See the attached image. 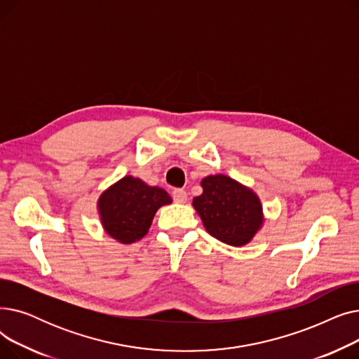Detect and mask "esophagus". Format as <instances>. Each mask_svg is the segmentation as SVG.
Segmentation results:
<instances>
[{
  "instance_id": "34e87169",
  "label": "esophagus",
  "mask_w": 359,
  "mask_h": 359,
  "mask_svg": "<svg viewBox=\"0 0 359 359\" xmlns=\"http://www.w3.org/2000/svg\"><path fill=\"white\" fill-rule=\"evenodd\" d=\"M173 201L177 203H184L187 201V194L183 189H175L173 191Z\"/></svg>"
}]
</instances>
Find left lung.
<instances>
[{"label":"left lung","mask_w":359,"mask_h":359,"mask_svg":"<svg viewBox=\"0 0 359 359\" xmlns=\"http://www.w3.org/2000/svg\"><path fill=\"white\" fill-rule=\"evenodd\" d=\"M202 195L194 198L205 230L217 240L240 248L262 229L263 210L259 196L237 180L224 176H206L201 182Z\"/></svg>","instance_id":"8db88e82"}]
</instances>
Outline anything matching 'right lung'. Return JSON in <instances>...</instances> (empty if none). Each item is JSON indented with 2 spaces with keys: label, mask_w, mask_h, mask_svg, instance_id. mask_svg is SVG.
I'll list each match as a JSON object with an SVG mask.
<instances>
[{
  "label": "right lung",
  "mask_w": 359,
  "mask_h": 359,
  "mask_svg": "<svg viewBox=\"0 0 359 359\" xmlns=\"http://www.w3.org/2000/svg\"><path fill=\"white\" fill-rule=\"evenodd\" d=\"M172 203L170 195L138 177L125 176L106 189L97 202L104 231L122 244L141 240L158 208Z\"/></svg>",
  "instance_id": "right-lung-1"
}]
</instances>
